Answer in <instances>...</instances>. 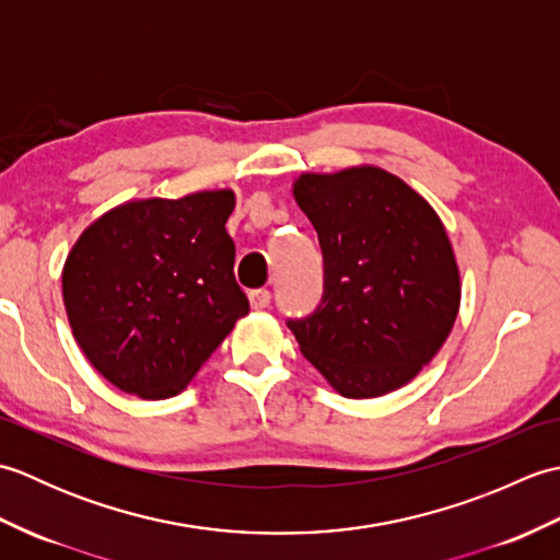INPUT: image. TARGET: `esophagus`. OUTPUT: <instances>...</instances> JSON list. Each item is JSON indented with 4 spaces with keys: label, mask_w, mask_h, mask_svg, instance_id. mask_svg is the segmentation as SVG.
Here are the masks:
<instances>
[{
    "label": "esophagus",
    "mask_w": 560,
    "mask_h": 560,
    "mask_svg": "<svg viewBox=\"0 0 560 560\" xmlns=\"http://www.w3.org/2000/svg\"><path fill=\"white\" fill-rule=\"evenodd\" d=\"M247 299H249V307H255V311H261V307L269 305L271 293L267 289H257V291H249Z\"/></svg>",
    "instance_id": "34e87169"
}]
</instances>
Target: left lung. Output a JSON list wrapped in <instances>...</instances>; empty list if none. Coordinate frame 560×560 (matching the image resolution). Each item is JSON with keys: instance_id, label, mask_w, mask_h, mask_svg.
I'll return each mask as SVG.
<instances>
[{"instance_id": "1", "label": "left lung", "mask_w": 560, "mask_h": 560, "mask_svg": "<svg viewBox=\"0 0 560 560\" xmlns=\"http://www.w3.org/2000/svg\"><path fill=\"white\" fill-rule=\"evenodd\" d=\"M293 199L325 257L323 303L289 323L303 355L349 399L411 383L450 337L462 301L457 257L438 211L373 163L301 173Z\"/></svg>"}]
</instances>
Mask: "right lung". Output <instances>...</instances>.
<instances>
[{
    "mask_svg": "<svg viewBox=\"0 0 560 560\" xmlns=\"http://www.w3.org/2000/svg\"><path fill=\"white\" fill-rule=\"evenodd\" d=\"M235 192L129 199L77 237L62 267L67 319L83 355L127 395L168 399L247 315L225 221Z\"/></svg>",
    "mask_w": 560,
    "mask_h": 560,
    "instance_id": "right-lung-1",
    "label": "right lung"
}]
</instances>
